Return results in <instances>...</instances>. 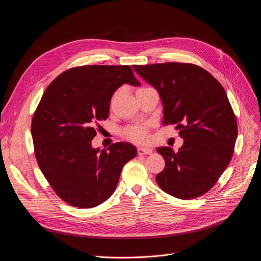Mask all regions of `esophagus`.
Listing matches in <instances>:
<instances>
[{
  "mask_svg": "<svg viewBox=\"0 0 261 261\" xmlns=\"http://www.w3.org/2000/svg\"><path fill=\"white\" fill-rule=\"evenodd\" d=\"M138 154L139 155H150L152 152V149L149 147H143V146H139L137 148Z\"/></svg>",
  "mask_w": 261,
  "mask_h": 261,
  "instance_id": "1",
  "label": "esophagus"
}]
</instances>
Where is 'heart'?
<instances>
[{
  "label": "heart",
  "instance_id": "1",
  "mask_svg": "<svg viewBox=\"0 0 261 261\" xmlns=\"http://www.w3.org/2000/svg\"><path fill=\"white\" fill-rule=\"evenodd\" d=\"M123 135L132 141L142 143L147 140V128L145 125H135L126 128Z\"/></svg>",
  "mask_w": 261,
  "mask_h": 261
}]
</instances>
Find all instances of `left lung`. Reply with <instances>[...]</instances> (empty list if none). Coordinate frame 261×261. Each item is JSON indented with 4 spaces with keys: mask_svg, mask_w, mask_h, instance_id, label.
<instances>
[{
    "mask_svg": "<svg viewBox=\"0 0 261 261\" xmlns=\"http://www.w3.org/2000/svg\"><path fill=\"white\" fill-rule=\"evenodd\" d=\"M154 86L163 103V125H176L183 145L159 147L165 161L158 186L176 198L193 199L208 192L231 161L237 121L222 85L191 63L134 65Z\"/></svg>",
    "mask_w": 261,
    "mask_h": 261,
    "instance_id": "8db88e82",
    "label": "left lung"
}]
</instances>
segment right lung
I'll return each mask as SVG.
<instances>
[{"label":"right lung","mask_w":261,"mask_h":261,"mask_svg":"<svg viewBox=\"0 0 261 261\" xmlns=\"http://www.w3.org/2000/svg\"><path fill=\"white\" fill-rule=\"evenodd\" d=\"M139 86L128 65H84L61 74L44 91L32 121L39 167L66 203L95 207L115 192L123 166L137 155L130 143L91 147L98 122L110 115L115 91Z\"/></svg>","instance_id":"right-lung-1"}]
</instances>
